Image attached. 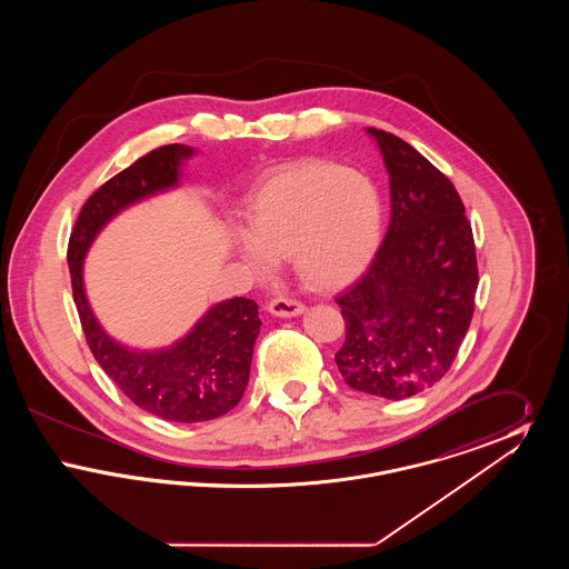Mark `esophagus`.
<instances>
[{
  "instance_id": "1",
  "label": "esophagus",
  "mask_w": 569,
  "mask_h": 569,
  "mask_svg": "<svg viewBox=\"0 0 569 569\" xmlns=\"http://www.w3.org/2000/svg\"><path fill=\"white\" fill-rule=\"evenodd\" d=\"M267 309L271 311L272 316H279V318H295L305 311V305L297 298L274 297Z\"/></svg>"
}]
</instances>
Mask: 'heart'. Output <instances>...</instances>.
<instances>
[{"instance_id":"b5f03b06","label":"heart","mask_w":569,"mask_h":569,"mask_svg":"<svg viewBox=\"0 0 569 569\" xmlns=\"http://www.w3.org/2000/svg\"><path fill=\"white\" fill-rule=\"evenodd\" d=\"M247 232L237 251L247 267L269 274L274 258L290 256L313 290L348 286L378 251L383 204L362 172L330 160H300L279 168L247 198Z\"/></svg>"}]
</instances>
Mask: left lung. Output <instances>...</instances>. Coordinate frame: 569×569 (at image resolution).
Listing matches in <instances>:
<instances>
[{"label":"left lung","instance_id":"obj_1","mask_svg":"<svg viewBox=\"0 0 569 569\" xmlns=\"http://www.w3.org/2000/svg\"><path fill=\"white\" fill-rule=\"evenodd\" d=\"M376 136L390 174L392 217L365 274L335 298L346 341L335 362L353 390L407 399L452 367L469 330L478 260L452 181L399 136Z\"/></svg>","mask_w":569,"mask_h":569}]
</instances>
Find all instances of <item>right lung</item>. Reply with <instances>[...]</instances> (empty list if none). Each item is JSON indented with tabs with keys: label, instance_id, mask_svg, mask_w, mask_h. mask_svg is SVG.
Segmentation results:
<instances>
[{
	"label": "right lung",
	"instance_id": "right-lung-1",
	"mask_svg": "<svg viewBox=\"0 0 569 569\" xmlns=\"http://www.w3.org/2000/svg\"><path fill=\"white\" fill-rule=\"evenodd\" d=\"M186 144H163L114 174L89 196L68 241L72 295L87 346L121 392L149 413L170 422L216 420L239 406L247 388L253 343L260 332L258 305L230 298L216 305L190 335L166 352L121 348L98 326L82 292L84 251L98 230L130 202L177 183Z\"/></svg>",
	"mask_w": 569,
	"mask_h": 569
}]
</instances>
